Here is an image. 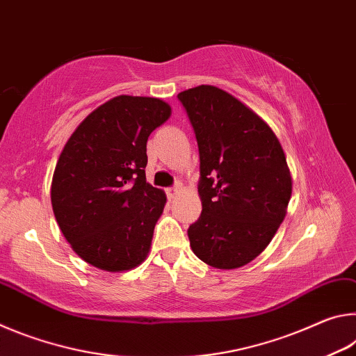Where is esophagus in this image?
Masks as SVG:
<instances>
[{"instance_id":"1","label":"esophagus","mask_w":356,"mask_h":356,"mask_svg":"<svg viewBox=\"0 0 356 356\" xmlns=\"http://www.w3.org/2000/svg\"><path fill=\"white\" fill-rule=\"evenodd\" d=\"M180 190H182V186L180 185H176V186H171V188L166 190V195L170 200H174V197H177V195L180 193Z\"/></svg>"}]
</instances>
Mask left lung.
Returning a JSON list of instances; mask_svg holds the SVG:
<instances>
[{
  "mask_svg": "<svg viewBox=\"0 0 356 356\" xmlns=\"http://www.w3.org/2000/svg\"><path fill=\"white\" fill-rule=\"evenodd\" d=\"M200 147L202 212L190 246L210 267L232 270L256 259L287 213L292 176L270 125L210 84L180 92Z\"/></svg>",
  "mask_w": 356,
  "mask_h": 356,
  "instance_id": "obj_1",
  "label": "left lung"
}]
</instances>
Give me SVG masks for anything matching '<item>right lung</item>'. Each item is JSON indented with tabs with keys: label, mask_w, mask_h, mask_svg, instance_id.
Returning a JSON list of instances; mask_svg holds the SVG:
<instances>
[{
	"label": "right lung",
	"mask_w": 356,
	"mask_h": 356,
	"mask_svg": "<svg viewBox=\"0 0 356 356\" xmlns=\"http://www.w3.org/2000/svg\"><path fill=\"white\" fill-rule=\"evenodd\" d=\"M171 116L161 99L118 95L65 143L51 180L53 213L84 262L127 272L147 257L166 195L146 182V144Z\"/></svg>",
	"instance_id": "1"
}]
</instances>
